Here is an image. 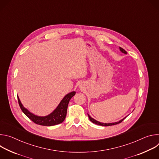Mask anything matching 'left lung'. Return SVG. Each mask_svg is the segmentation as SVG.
I'll use <instances>...</instances> for the list:
<instances>
[{
	"label": "left lung",
	"mask_w": 159,
	"mask_h": 159,
	"mask_svg": "<svg viewBox=\"0 0 159 159\" xmlns=\"http://www.w3.org/2000/svg\"><path fill=\"white\" fill-rule=\"evenodd\" d=\"M120 50L122 52V53H125V54H127V52L124 50V49H123L122 48H121V47H120ZM88 115V116H89V120L91 121L93 123H95V124H96V125H101V126H112V125H117V124H118V123H121L127 116H126L125 118H124L123 119H122V120H120L119 121H117V122H115V123H101V122H99V121H97V120H94V118H93L91 116H90L89 114H87Z\"/></svg>",
	"instance_id": "8db88e82"
}]
</instances>
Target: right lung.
I'll use <instances>...</instances> for the list:
<instances>
[{
  "instance_id": "obj_1",
  "label": "right lung",
  "mask_w": 159,
  "mask_h": 159,
  "mask_svg": "<svg viewBox=\"0 0 159 159\" xmlns=\"http://www.w3.org/2000/svg\"><path fill=\"white\" fill-rule=\"evenodd\" d=\"M75 93H76L75 91H72L65 95L56 109L50 114L45 116H39L34 115L33 113L31 112L28 109L23 106L18 96L17 98L19 106L22 111L34 123L42 126H53L60 124L65 120L66 115L68 104H69L70 100L75 94Z\"/></svg>"
}]
</instances>
